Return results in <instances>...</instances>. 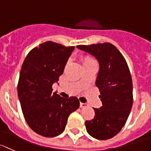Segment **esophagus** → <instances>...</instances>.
Returning a JSON list of instances; mask_svg holds the SVG:
<instances>
[{"label":"esophagus","instance_id":"1","mask_svg":"<svg viewBox=\"0 0 151 151\" xmlns=\"http://www.w3.org/2000/svg\"><path fill=\"white\" fill-rule=\"evenodd\" d=\"M88 106V104H83V103H80V107L81 108H85Z\"/></svg>","mask_w":151,"mask_h":151}]
</instances>
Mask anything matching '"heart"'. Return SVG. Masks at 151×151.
Here are the masks:
<instances>
[{
    "instance_id": "obj_1",
    "label": "heart",
    "mask_w": 151,
    "mask_h": 151,
    "mask_svg": "<svg viewBox=\"0 0 151 151\" xmlns=\"http://www.w3.org/2000/svg\"><path fill=\"white\" fill-rule=\"evenodd\" d=\"M93 61V60L91 59L90 58H88V57H87V58H85V60H84V63L88 62V61Z\"/></svg>"
}]
</instances>
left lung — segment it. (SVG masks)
<instances>
[{"label":"left lung","mask_w":151,"mask_h":151,"mask_svg":"<svg viewBox=\"0 0 151 151\" xmlns=\"http://www.w3.org/2000/svg\"><path fill=\"white\" fill-rule=\"evenodd\" d=\"M77 47L93 55L100 66L96 85L103 106L93 109L94 118L85 122L87 132L98 139L112 138L124 126L132 106V81L128 65L119 50L109 42Z\"/></svg>","instance_id":"1"}]
</instances>
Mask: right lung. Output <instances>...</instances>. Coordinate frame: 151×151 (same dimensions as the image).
<instances>
[{
	"label": "right lung",
	"mask_w": 151,
	"mask_h": 151,
	"mask_svg": "<svg viewBox=\"0 0 151 151\" xmlns=\"http://www.w3.org/2000/svg\"><path fill=\"white\" fill-rule=\"evenodd\" d=\"M74 50V46L47 41L30 50L22 64L17 87L22 112L29 127L44 137L61 134L69 116L80 107L77 97L52 93V85Z\"/></svg>",
	"instance_id": "1"
}]
</instances>
